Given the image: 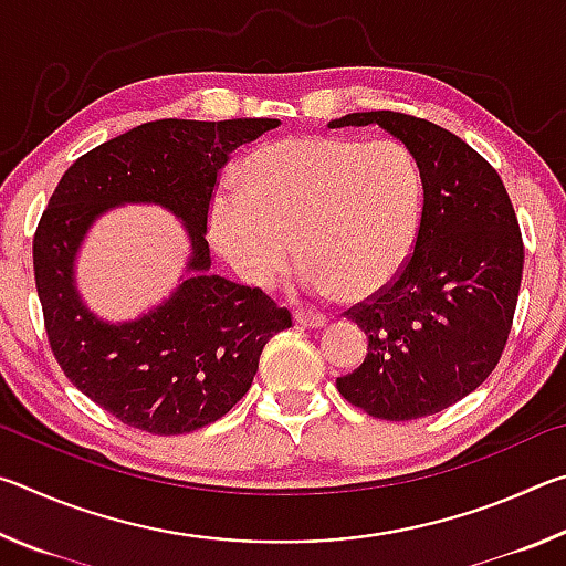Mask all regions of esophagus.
<instances>
[{
  "instance_id": "obj_1",
  "label": "esophagus",
  "mask_w": 566,
  "mask_h": 566,
  "mask_svg": "<svg viewBox=\"0 0 566 566\" xmlns=\"http://www.w3.org/2000/svg\"><path fill=\"white\" fill-rule=\"evenodd\" d=\"M294 319H296V324H302V327H306V329H322V327H327V322H329L327 314L306 312V310H296Z\"/></svg>"
}]
</instances>
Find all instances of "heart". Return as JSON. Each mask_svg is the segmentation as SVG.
Wrapping results in <instances>:
<instances>
[{
    "label": "heart",
    "instance_id": "heart-1",
    "mask_svg": "<svg viewBox=\"0 0 566 566\" xmlns=\"http://www.w3.org/2000/svg\"><path fill=\"white\" fill-rule=\"evenodd\" d=\"M421 205L417 161L397 142L306 134L244 159L239 189L212 199L209 234L247 284L272 286L296 247L304 290L364 300L407 264Z\"/></svg>",
    "mask_w": 566,
    "mask_h": 566
}]
</instances>
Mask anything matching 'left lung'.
<instances>
[{"label": "left lung", "instance_id": "1", "mask_svg": "<svg viewBox=\"0 0 566 566\" xmlns=\"http://www.w3.org/2000/svg\"><path fill=\"white\" fill-rule=\"evenodd\" d=\"M367 124L415 157L424 205L401 272L347 312L369 347L337 389L369 417L409 421L452 407L494 371L512 332L524 244L496 169L457 134L387 109L329 127Z\"/></svg>", "mask_w": 566, "mask_h": 566}]
</instances>
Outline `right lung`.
Wrapping results in <instances>:
<instances>
[{"label": "right lung", "mask_w": 566, "mask_h": 566, "mask_svg": "<svg viewBox=\"0 0 566 566\" xmlns=\"http://www.w3.org/2000/svg\"><path fill=\"white\" fill-rule=\"evenodd\" d=\"M280 119H159L82 155L64 171L34 234V280L52 352L66 379L124 424L187 434L242 399L264 344L292 327L260 286L212 274L207 217L217 175L237 147ZM122 203H159L188 227L190 274L132 323H104L81 302L73 260L93 219Z\"/></svg>", "instance_id": "add662e5"}]
</instances>
